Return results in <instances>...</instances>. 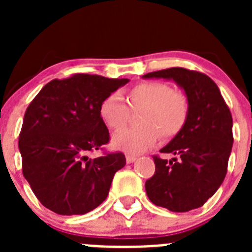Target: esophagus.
I'll return each instance as SVG.
<instances>
[{
    "instance_id": "obj_1",
    "label": "esophagus",
    "mask_w": 252,
    "mask_h": 252,
    "mask_svg": "<svg viewBox=\"0 0 252 252\" xmlns=\"http://www.w3.org/2000/svg\"><path fill=\"white\" fill-rule=\"evenodd\" d=\"M135 160H136V157H135V155H126V161H127L128 164H130V162H133Z\"/></svg>"
}]
</instances>
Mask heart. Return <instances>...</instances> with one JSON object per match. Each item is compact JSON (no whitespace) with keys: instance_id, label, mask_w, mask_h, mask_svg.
Wrapping results in <instances>:
<instances>
[{"instance_id":"b5f03b06","label":"heart","mask_w":252,"mask_h":252,"mask_svg":"<svg viewBox=\"0 0 252 252\" xmlns=\"http://www.w3.org/2000/svg\"><path fill=\"white\" fill-rule=\"evenodd\" d=\"M128 107L120 93L107 95L99 104V116L107 127L120 131L127 125L130 111L144 108L137 124L140 127L116 133L112 146L127 153H140L159 140L177 136L188 120L189 104L182 93L162 82H144L133 86L126 95Z\"/></svg>"}]
</instances>
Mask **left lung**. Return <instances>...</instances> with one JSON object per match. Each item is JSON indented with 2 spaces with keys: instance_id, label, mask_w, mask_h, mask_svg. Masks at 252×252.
Segmentation results:
<instances>
[{
  "instance_id": "left-lung-1",
  "label": "left lung",
  "mask_w": 252,
  "mask_h": 252,
  "mask_svg": "<svg viewBox=\"0 0 252 252\" xmlns=\"http://www.w3.org/2000/svg\"><path fill=\"white\" fill-rule=\"evenodd\" d=\"M142 78L173 79L184 90L189 104L188 120L160 153L155 155V173L145 189L154 204L171 212H188L203 206L223 182L232 150V116L217 84L201 72L169 68Z\"/></svg>"
}]
</instances>
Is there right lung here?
Returning a JSON list of instances; mask_svg holds the SVG:
<instances>
[{"mask_svg": "<svg viewBox=\"0 0 252 252\" xmlns=\"http://www.w3.org/2000/svg\"><path fill=\"white\" fill-rule=\"evenodd\" d=\"M127 82L78 73L49 82L29 104L19 136L22 174L44 207L84 215L106 199L126 158L117 151L91 159L88 153L110 141L99 104Z\"/></svg>", "mask_w": 252, "mask_h": 252, "instance_id": "obj_1", "label": "right lung"}]
</instances>
